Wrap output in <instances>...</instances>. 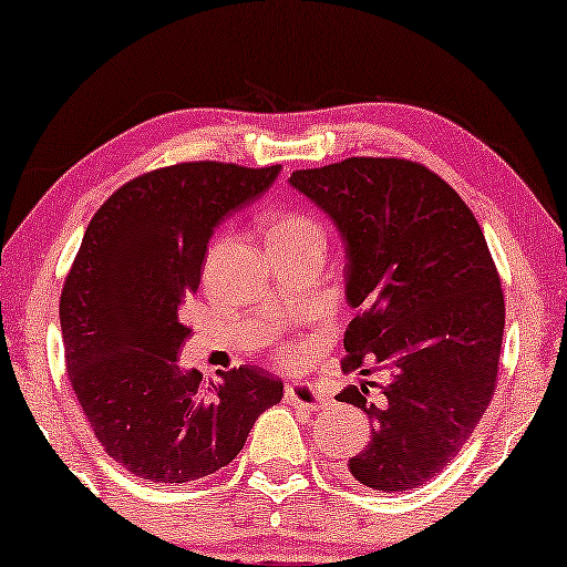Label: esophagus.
Segmentation results:
<instances>
[{"label": "esophagus", "mask_w": 567, "mask_h": 567, "mask_svg": "<svg viewBox=\"0 0 567 567\" xmlns=\"http://www.w3.org/2000/svg\"><path fill=\"white\" fill-rule=\"evenodd\" d=\"M286 402L297 408H307V410H324L330 405V394L322 390L320 384L315 382H297V384H286Z\"/></svg>", "instance_id": "obj_1"}]
</instances>
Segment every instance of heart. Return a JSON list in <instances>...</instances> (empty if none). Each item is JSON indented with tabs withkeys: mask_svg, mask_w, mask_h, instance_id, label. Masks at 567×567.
Masks as SVG:
<instances>
[{
	"mask_svg": "<svg viewBox=\"0 0 567 567\" xmlns=\"http://www.w3.org/2000/svg\"><path fill=\"white\" fill-rule=\"evenodd\" d=\"M320 237V227H317V221L309 219L307 214H299V212H286V214H278L274 216V221H270V229H268V243L270 239H286V237ZM291 355V353H289Z\"/></svg>",
	"mask_w": 567,
	"mask_h": 567,
	"instance_id": "heart-1",
	"label": "heart"
}]
</instances>
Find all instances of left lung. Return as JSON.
<instances>
[{
    "label": "left lung",
    "instance_id": "1",
    "mask_svg": "<svg viewBox=\"0 0 567 567\" xmlns=\"http://www.w3.org/2000/svg\"><path fill=\"white\" fill-rule=\"evenodd\" d=\"M289 183L343 237L359 309L343 371H390L374 398L371 382L338 394L374 423L348 470L382 493L429 483L467 444L498 379L506 305L483 229L452 185L410 159L348 157Z\"/></svg>",
    "mask_w": 567,
    "mask_h": 567
}]
</instances>
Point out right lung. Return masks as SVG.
I'll use <instances>...</instances> for the list:
<instances>
[{
    "instance_id": "obj_1",
    "label": "right lung",
    "mask_w": 567,
    "mask_h": 567,
    "mask_svg": "<svg viewBox=\"0 0 567 567\" xmlns=\"http://www.w3.org/2000/svg\"><path fill=\"white\" fill-rule=\"evenodd\" d=\"M281 165L181 162L121 185L84 231L61 291L66 371L87 423L131 475L190 483L243 452L284 382L258 367L204 382L177 367L190 336L185 297L198 291L216 224L260 196Z\"/></svg>"
}]
</instances>
